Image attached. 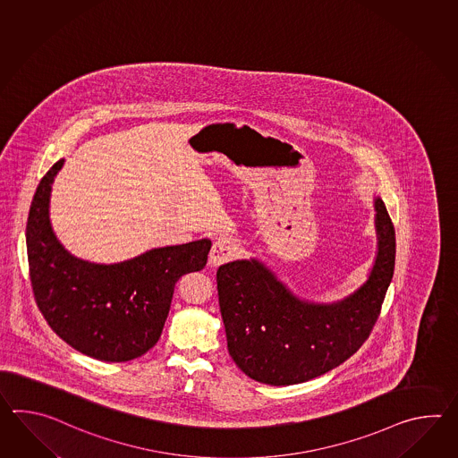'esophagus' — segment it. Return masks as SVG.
I'll return each mask as SVG.
<instances>
[{
  "label": "esophagus",
  "instance_id": "obj_1",
  "mask_svg": "<svg viewBox=\"0 0 458 458\" xmlns=\"http://www.w3.org/2000/svg\"><path fill=\"white\" fill-rule=\"evenodd\" d=\"M240 254V244L232 238H218L210 251V265L220 266L234 259Z\"/></svg>",
  "mask_w": 458,
  "mask_h": 458
}]
</instances>
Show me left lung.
I'll return each mask as SVG.
<instances>
[{
  "label": "left lung",
  "mask_w": 458,
  "mask_h": 458,
  "mask_svg": "<svg viewBox=\"0 0 458 458\" xmlns=\"http://www.w3.org/2000/svg\"><path fill=\"white\" fill-rule=\"evenodd\" d=\"M377 263L355 294L332 305L299 301L258 261L216 271L228 352L246 377L289 386L320 377L360 350L381 314L394 275L396 232L377 199Z\"/></svg>",
  "instance_id": "8db88e82"
}]
</instances>
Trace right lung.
<instances>
[{
  "label": "right lung",
  "instance_id": "1",
  "mask_svg": "<svg viewBox=\"0 0 458 458\" xmlns=\"http://www.w3.org/2000/svg\"><path fill=\"white\" fill-rule=\"evenodd\" d=\"M64 159L41 179L32 199L26 246L32 293L46 322L65 344L102 361H130L163 334L174 285L204 269L210 240L157 248L120 265L73 258L49 224V195Z\"/></svg>",
  "mask_w": 458,
  "mask_h": 458
}]
</instances>
